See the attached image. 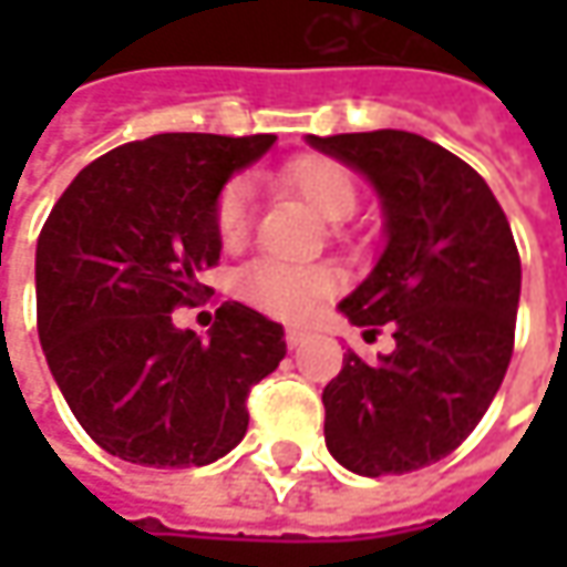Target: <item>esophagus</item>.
Wrapping results in <instances>:
<instances>
[{"label":"esophagus","instance_id":"1","mask_svg":"<svg viewBox=\"0 0 567 567\" xmlns=\"http://www.w3.org/2000/svg\"><path fill=\"white\" fill-rule=\"evenodd\" d=\"M306 340H309V334H306L302 328H290V331H287V347H290V350H299Z\"/></svg>","mask_w":567,"mask_h":567}]
</instances>
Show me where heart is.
<instances>
[{
	"label": "heart",
	"mask_w": 567,
	"mask_h": 567,
	"mask_svg": "<svg viewBox=\"0 0 567 567\" xmlns=\"http://www.w3.org/2000/svg\"><path fill=\"white\" fill-rule=\"evenodd\" d=\"M280 183L296 192L318 217L338 224L357 210V179L331 157H299L284 169ZM251 188L229 183L217 202V236L227 249H239L251 229ZM334 268H290L277 261H255L239 277V293L255 309L274 318H306L321 299L338 290Z\"/></svg>",
	"instance_id": "b5f03b06"
}]
</instances>
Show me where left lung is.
I'll use <instances>...</instances> for the list:
<instances>
[{"label":"left lung","instance_id":"8db88e82","mask_svg":"<svg viewBox=\"0 0 567 567\" xmlns=\"http://www.w3.org/2000/svg\"><path fill=\"white\" fill-rule=\"evenodd\" d=\"M369 179L384 249L340 312L394 350L365 362L347 350L324 388V445L340 467L388 476L429 467L467 439L508 372L520 258L486 179L413 132L306 135Z\"/></svg>","mask_w":567,"mask_h":567}]
</instances>
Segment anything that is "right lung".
<instances>
[{"mask_svg": "<svg viewBox=\"0 0 567 567\" xmlns=\"http://www.w3.org/2000/svg\"><path fill=\"white\" fill-rule=\"evenodd\" d=\"M274 135L166 132L87 164L37 239V331L55 384L106 454L205 467L249 429L251 384L287 357L284 328L224 302L202 340L173 324L220 261L217 202Z\"/></svg>", "mask_w": 567, "mask_h": 567, "instance_id": "1", "label": "right lung"}]
</instances>
